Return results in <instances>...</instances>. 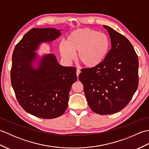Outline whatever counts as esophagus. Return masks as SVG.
Segmentation results:
<instances>
[{
  "label": "esophagus",
  "mask_w": 149,
  "mask_h": 149,
  "mask_svg": "<svg viewBox=\"0 0 149 149\" xmlns=\"http://www.w3.org/2000/svg\"><path fill=\"white\" fill-rule=\"evenodd\" d=\"M80 73H81L80 70L77 69V70H76V74H77V77H78V76H79V75L80 74Z\"/></svg>",
  "instance_id": "obj_1"
}]
</instances>
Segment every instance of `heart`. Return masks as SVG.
Segmentation results:
<instances>
[{
	"label": "heart",
	"instance_id": "obj_1",
	"mask_svg": "<svg viewBox=\"0 0 149 149\" xmlns=\"http://www.w3.org/2000/svg\"><path fill=\"white\" fill-rule=\"evenodd\" d=\"M110 42L106 34L83 28L75 30L59 45L60 52L66 61H71L77 52V59L87 68H93L102 63L108 53Z\"/></svg>",
	"mask_w": 149,
	"mask_h": 149
}]
</instances>
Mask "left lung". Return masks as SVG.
Returning a JSON list of instances; mask_svg holds the SVG:
<instances>
[{
  "label": "left lung",
  "mask_w": 149,
  "mask_h": 149,
  "mask_svg": "<svg viewBox=\"0 0 149 149\" xmlns=\"http://www.w3.org/2000/svg\"><path fill=\"white\" fill-rule=\"evenodd\" d=\"M111 49L102 63L82 68L79 79L91 109L99 115H111L127 105L138 86V58L131 42L109 26Z\"/></svg>",
  "instance_id": "8db88e82"
}]
</instances>
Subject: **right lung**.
I'll use <instances>...</instances> for the list:
<instances>
[{
	"instance_id": "add662e5",
	"label": "right lung",
	"mask_w": 149,
	"mask_h": 149,
	"mask_svg": "<svg viewBox=\"0 0 149 149\" xmlns=\"http://www.w3.org/2000/svg\"><path fill=\"white\" fill-rule=\"evenodd\" d=\"M54 28H33L15 46L12 56L11 81L19 104L38 118H55L68 107L69 92L77 81L76 68L60 65L56 56H44L38 68H33L34 52L42 42L61 36Z\"/></svg>"
}]
</instances>
